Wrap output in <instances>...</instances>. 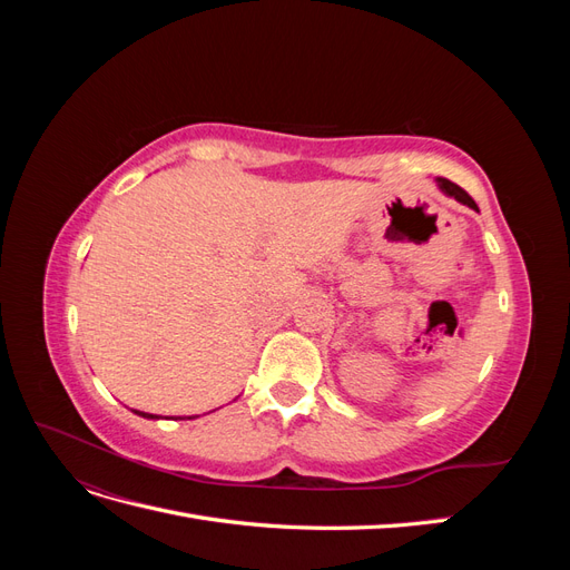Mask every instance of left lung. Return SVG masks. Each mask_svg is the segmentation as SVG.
<instances>
[{
  "mask_svg": "<svg viewBox=\"0 0 570 570\" xmlns=\"http://www.w3.org/2000/svg\"><path fill=\"white\" fill-rule=\"evenodd\" d=\"M438 185H440V189L444 195H450V197H454L456 202H461V204H465V206H471V209H475L478 212V204L473 202V197L465 193V189H461L456 183H452V180H446V178H438Z\"/></svg>",
  "mask_w": 570,
  "mask_h": 570,
  "instance_id": "left-lung-1",
  "label": "left lung"
}]
</instances>
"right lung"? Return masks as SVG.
<instances>
[{
	"label": "right lung",
	"instance_id": "right-lung-1",
	"mask_svg": "<svg viewBox=\"0 0 570 570\" xmlns=\"http://www.w3.org/2000/svg\"><path fill=\"white\" fill-rule=\"evenodd\" d=\"M135 413H137V416H142V419H159L157 413H145V411H135Z\"/></svg>",
	"mask_w": 570,
	"mask_h": 570
}]
</instances>
